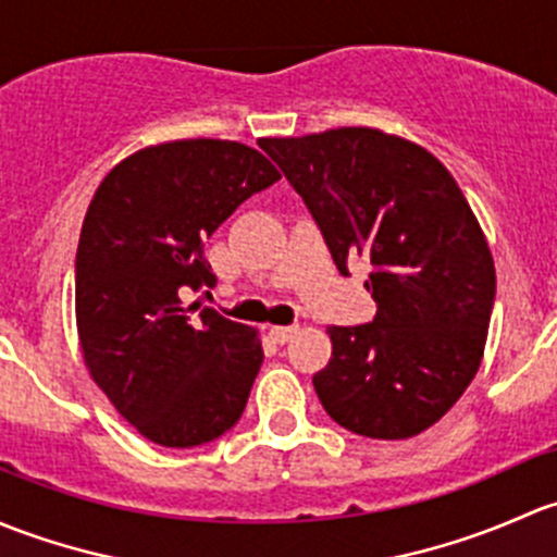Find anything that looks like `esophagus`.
Here are the masks:
<instances>
[{
  "label": "esophagus",
  "instance_id": "esophagus-1",
  "mask_svg": "<svg viewBox=\"0 0 557 557\" xmlns=\"http://www.w3.org/2000/svg\"><path fill=\"white\" fill-rule=\"evenodd\" d=\"M295 332H297V326H273L271 337H273V341H276V343H281V346H284V343L289 341V337L295 335Z\"/></svg>",
  "mask_w": 557,
  "mask_h": 557
}]
</instances>
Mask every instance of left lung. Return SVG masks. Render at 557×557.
I'll return each instance as SVG.
<instances>
[{
    "instance_id": "left-lung-1",
    "label": "left lung",
    "mask_w": 557,
    "mask_h": 557,
    "mask_svg": "<svg viewBox=\"0 0 557 557\" xmlns=\"http://www.w3.org/2000/svg\"><path fill=\"white\" fill-rule=\"evenodd\" d=\"M317 220L337 271L367 257L377 311L330 326L332 359L313 375L335 423L407 440L437 423L478 372L496 271L450 171L412 141L375 128L262 139Z\"/></svg>"
}]
</instances>
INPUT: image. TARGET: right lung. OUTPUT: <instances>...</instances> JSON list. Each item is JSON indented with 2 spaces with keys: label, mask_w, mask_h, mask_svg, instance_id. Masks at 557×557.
Returning <instances> with one entry per match:
<instances>
[{
  "label": "right lung",
  "mask_w": 557,
  "mask_h": 557,
  "mask_svg": "<svg viewBox=\"0 0 557 557\" xmlns=\"http://www.w3.org/2000/svg\"><path fill=\"white\" fill-rule=\"evenodd\" d=\"M281 174L238 141L185 139L114 165L79 233L74 302L85 364L139 434L195 448L238 423L262 364L251 326L182 289L214 286L203 240Z\"/></svg>",
  "instance_id": "add662e5"
}]
</instances>
